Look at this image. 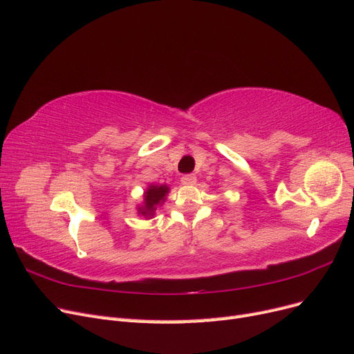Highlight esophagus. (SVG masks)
Returning <instances> with one entry per match:
<instances>
[{
	"label": "esophagus",
	"instance_id": "esophagus-1",
	"mask_svg": "<svg viewBox=\"0 0 354 354\" xmlns=\"http://www.w3.org/2000/svg\"><path fill=\"white\" fill-rule=\"evenodd\" d=\"M181 183H183V185H195L196 183V176L185 174L183 177H181Z\"/></svg>",
	"mask_w": 354,
	"mask_h": 354
}]
</instances>
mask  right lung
Returning a JSON list of instances; mask_svg holds the SVG:
<instances>
[{
  "mask_svg": "<svg viewBox=\"0 0 354 354\" xmlns=\"http://www.w3.org/2000/svg\"><path fill=\"white\" fill-rule=\"evenodd\" d=\"M167 186H151L145 194V207L138 209L142 212V216H153V211L156 209L158 203L165 199V195L168 194Z\"/></svg>",
  "mask_w": 354,
  "mask_h": 354,
  "instance_id": "add662e5",
  "label": "right lung"
}]
</instances>
